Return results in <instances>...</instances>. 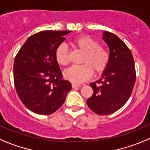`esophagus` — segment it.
<instances>
[{
    "mask_svg": "<svg viewBox=\"0 0 150 150\" xmlns=\"http://www.w3.org/2000/svg\"><path fill=\"white\" fill-rule=\"evenodd\" d=\"M72 87H73V88H79V87H81V85L76 84V83H72Z\"/></svg>",
    "mask_w": 150,
    "mask_h": 150,
    "instance_id": "1",
    "label": "esophagus"
}]
</instances>
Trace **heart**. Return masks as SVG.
Segmentation results:
<instances>
[{"label":"heart","mask_w":150,"mask_h":150,"mask_svg":"<svg viewBox=\"0 0 150 150\" xmlns=\"http://www.w3.org/2000/svg\"><path fill=\"white\" fill-rule=\"evenodd\" d=\"M98 42L89 36H81L74 40V47L83 52L81 63L73 66L64 73V77L74 83H81L91 77L93 71L96 74L104 72L109 63V54ZM57 62L62 66H67L70 62L69 51L64 43L59 45L55 52Z\"/></svg>","instance_id":"b5f03b06"}]
</instances>
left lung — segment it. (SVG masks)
<instances>
[{"label":"left lung","instance_id":"left-lung-1","mask_svg":"<svg viewBox=\"0 0 150 150\" xmlns=\"http://www.w3.org/2000/svg\"><path fill=\"white\" fill-rule=\"evenodd\" d=\"M103 39L110 50V59L99 80L90 84L93 95L86 100L98 115L113 113L123 107L132 95L136 80L132 52L116 34L105 31Z\"/></svg>","mask_w":150,"mask_h":150}]
</instances>
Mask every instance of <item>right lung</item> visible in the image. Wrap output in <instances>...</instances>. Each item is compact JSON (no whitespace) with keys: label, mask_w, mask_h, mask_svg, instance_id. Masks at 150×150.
I'll list each match as a JSON object with an SVG mask.
<instances>
[{"label":"right lung","mask_w":150,"mask_h":150,"mask_svg":"<svg viewBox=\"0 0 150 150\" xmlns=\"http://www.w3.org/2000/svg\"><path fill=\"white\" fill-rule=\"evenodd\" d=\"M70 32L44 30L33 34L16 55V90L25 106L35 113L50 115L58 110L72 88L70 82L62 79L55 57L56 48Z\"/></svg>","instance_id":"1"}]
</instances>
